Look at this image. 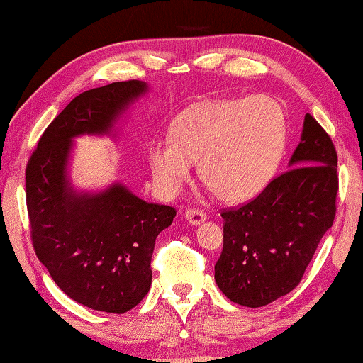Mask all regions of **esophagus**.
Here are the masks:
<instances>
[{
  "mask_svg": "<svg viewBox=\"0 0 363 363\" xmlns=\"http://www.w3.org/2000/svg\"><path fill=\"white\" fill-rule=\"evenodd\" d=\"M186 219L190 225H200L201 223H205L206 220V214L199 210H189L186 213Z\"/></svg>",
  "mask_w": 363,
  "mask_h": 363,
  "instance_id": "34e87169",
  "label": "esophagus"
}]
</instances>
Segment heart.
<instances>
[{
  "label": "heart",
  "instance_id": "b5f03b06",
  "mask_svg": "<svg viewBox=\"0 0 363 363\" xmlns=\"http://www.w3.org/2000/svg\"><path fill=\"white\" fill-rule=\"evenodd\" d=\"M286 140V116L267 96L247 101L199 104L171 125L169 143L149 149L150 173L158 192L173 196L196 160L200 181L225 203H243L259 195L274 177Z\"/></svg>",
  "mask_w": 363,
  "mask_h": 363
}]
</instances>
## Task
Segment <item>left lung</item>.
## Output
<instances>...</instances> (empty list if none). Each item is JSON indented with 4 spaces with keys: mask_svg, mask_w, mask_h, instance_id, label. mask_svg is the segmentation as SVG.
Instances as JSON below:
<instances>
[{
    "mask_svg": "<svg viewBox=\"0 0 363 363\" xmlns=\"http://www.w3.org/2000/svg\"><path fill=\"white\" fill-rule=\"evenodd\" d=\"M336 168L330 136L306 113L288 171L250 203L223 211L224 247L214 280L232 303L262 307L298 286L333 225Z\"/></svg>",
    "mask_w": 363,
    "mask_h": 363,
    "instance_id": "8db88e82",
    "label": "left lung"
}]
</instances>
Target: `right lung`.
<instances>
[{"instance_id": "add662e5", "label": "right lung", "mask_w": 363, "mask_h": 363, "mask_svg": "<svg viewBox=\"0 0 363 363\" xmlns=\"http://www.w3.org/2000/svg\"><path fill=\"white\" fill-rule=\"evenodd\" d=\"M147 93L139 79L84 91L46 128L27 164L36 256L67 296L110 314L133 309L149 293L153 247L176 210L147 203L121 182L79 190L70 160L77 138H113L123 115Z\"/></svg>"}]
</instances>
